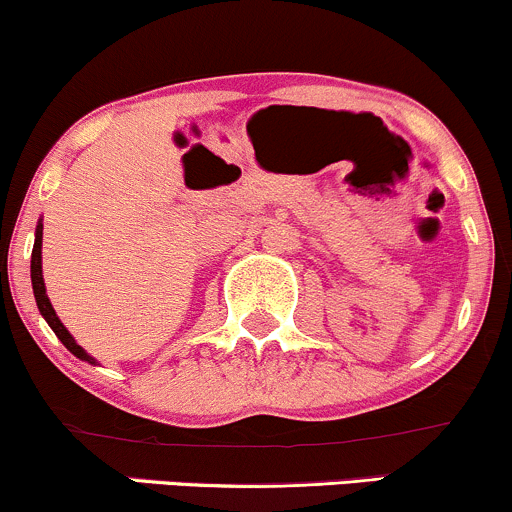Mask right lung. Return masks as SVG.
<instances>
[{
	"instance_id": "obj_1",
	"label": "right lung",
	"mask_w": 512,
	"mask_h": 512,
	"mask_svg": "<svg viewBox=\"0 0 512 512\" xmlns=\"http://www.w3.org/2000/svg\"><path fill=\"white\" fill-rule=\"evenodd\" d=\"M41 245H43V223H38V228H36V243H33V252H31V284H33V296H36V303H38V311H41V316L48 320V325H50V328H53V333L58 335V340L63 342V345L67 347V350L72 352V355L84 359V362H89V364H97V359L89 357L87 352H84L82 347L77 345L75 338H72V335L67 333L65 325L60 323L58 313L53 311V303H50L48 294H46V284H43Z\"/></svg>"
}]
</instances>
